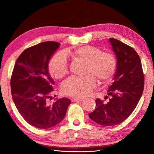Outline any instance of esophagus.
Returning a JSON list of instances; mask_svg holds the SVG:
<instances>
[{
    "label": "esophagus",
    "instance_id": "obj_1",
    "mask_svg": "<svg viewBox=\"0 0 154 154\" xmlns=\"http://www.w3.org/2000/svg\"><path fill=\"white\" fill-rule=\"evenodd\" d=\"M84 99H83V98H81V99H79V98H73V99H71L72 102H77V101H82Z\"/></svg>",
    "mask_w": 154,
    "mask_h": 154
}]
</instances>
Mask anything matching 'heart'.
<instances>
[{
    "label": "heart",
    "instance_id": "obj_1",
    "mask_svg": "<svg viewBox=\"0 0 154 154\" xmlns=\"http://www.w3.org/2000/svg\"><path fill=\"white\" fill-rule=\"evenodd\" d=\"M69 54L73 60L85 62V73L88 75L83 77H72L65 81L61 85V91L65 94L85 97L96 86L95 76L100 83H106L112 79L117 65L116 58L113 54L102 51L99 48L91 45L77 47ZM49 71L57 79H61L67 74L68 63L64 53L59 52L51 59Z\"/></svg>",
    "mask_w": 154,
    "mask_h": 154
}]
</instances>
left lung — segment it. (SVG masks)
Returning a JSON list of instances; mask_svg holds the SVG:
<instances>
[{
	"label": "left lung",
	"instance_id": "1",
	"mask_svg": "<svg viewBox=\"0 0 154 154\" xmlns=\"http://www.w3.org/2000/svg\"><path fill=\"white\" fill-rule=\"evenodd\" d=\"M109 41L117 61L114 81L107 90L110 97L106 103L97 99L96 109L89 114L91 120L104 126H115L125 120L135 109L144 87V75L137 52L116 39L109 38Z\"/></svg>",
	"mask_w": 154,
	"mask_h": 154
}]
</instances>
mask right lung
<instances>
[{
  "label": "right lung",
  "instance_id": "right-lung-1",
  "mask_svg": "<svg viewBox=\"0 0 154 154\" xmlns=\"http://www.w3.org/2000/svg\"><path fill=\"white\" fill-rule=\"evenodd\" d=\"M60 43L45 42L25 50L12 71L11 87L12 100L20 115L32 126L48 129L64 119L71 100L67 98L49 103L55 85L48 65Z\"/></svg>",
  "mask_w": 154,
  "mask_h": 154
}]
</instances>
